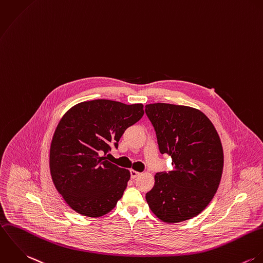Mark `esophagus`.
I'll return each instance as SVG.
<instances>
[{
    "mask_svg": "<svg viewBox=\"0 0 263 263\" xmlns=\"http://www.w3.org/2000/svg\"><path fill=\"white\" fill-rule=\"evenodd\" d=\"M141 175L140 173H138V172H136V171H134V170H132L130 171V177L134 179V178H136V177H138L139 175Z\"/></svg>",
    "mask_w": 263,
    "mask_h": 263,
    "instance_id": "obj_1",
    "label": "esophagus"
}]
</instances>
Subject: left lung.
<instances>
[{
  "label": "left lung",
  "mask_w": 263,
  "mask_h": 263,
  "mask_svg": "<svg viewBox=\"0 0 263 263\" xmlns=\"http://www.w3.org/2000/svg\"><path fill=\"white\" fill-rule=\"evenodd\" d=\"M146 114L154 126L161 154L172 156L174 170L155 175L146 194L152 212L162 221L191 219L210 203L223 168L219 136L200 110L166 103L149 104Z\"/></svg>",
  "instance_id": "8db88e82"
}]
</instances>
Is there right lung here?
<instances>
[{"instance_id": "obj_1", "label": "right lung", "mask_w": 263, "mask_h": 263, "mask_svg": "<svg viewBox=\"0 0 263 263\" xmlns=\"http://www.w3.org/2000/svg\"><path fill=\"white\" fill-rule=\"evenodd\" d=\"M143 108L99 99L77 104L59 121L50 148V172L57 191L78 213L103 216L122 197L130 174L105 156L143 117Z\"/></svg>"}]
</instances>
